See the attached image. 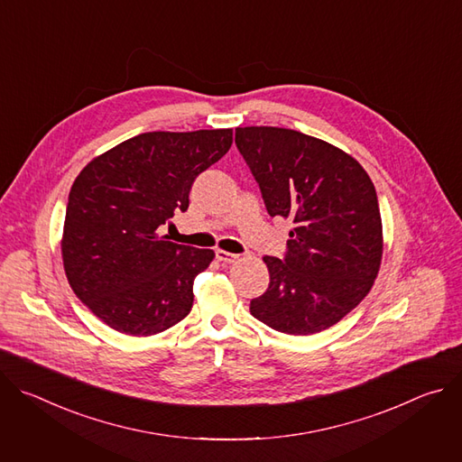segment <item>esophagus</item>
Returning a JSON list of instances; mask_svg holds the SVG:
<instances>
[{"mask_svg": "<svg viewBox=\"0 0 462 462\" xmlns=\"http://www.w3.org/2000/svg\"><path fill=\"white\" fill-rule=\"evenodd\" d=\"M216 257H217V261H221V263H236L237 259H239V255L237 254H232V252H226V250H216Z\"/></svg>", "mask_w": 462, "mask_h": 462, "instance_id": "esophagus-1", "label": "esophagus"}]
</instances>
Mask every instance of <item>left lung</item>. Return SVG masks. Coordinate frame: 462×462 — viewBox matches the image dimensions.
Here are the masks:
<instances>
[{
    "instance_id": "left-lung-1",
    "label": "left lung",
    "mask_w": 462,
    "mask_h": 462,
    "mask_svg": "<svg viewBox=\"0 0 462 462\" xmlns=\"http://www.w3.org/2000/svg\"><path fill=\"white\" fill-rule=\"evenodd\" d=\"M236 146L267 212L294 225L285 257H263L271 283L250 312L285 335L319 333L351 312L378 274L383 241L374 186L351 155L294 129L236 127Z\"/></svg>"
}]
</instances>
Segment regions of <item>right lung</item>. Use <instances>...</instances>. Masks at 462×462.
I'll use <instances>...</instances> for the list:
<instances>
[{"instance_id": "obj_1", "label": "right lung", "mask_w": 462, "mask_h": 462, "mask_svg": "<svg viewBox=\"0 0 462 462\" xmlns=\"http://www.w3.org/2000/svg\"><path fill=\"white\" fill-rule=\"evenodd\" d=\"M232 146V129L152 131L95 157L75 179L61 257L71 289L106 325L152 337L188 316L214 250L166 241L195 177Z\"/></svg>"}]
</instances>
